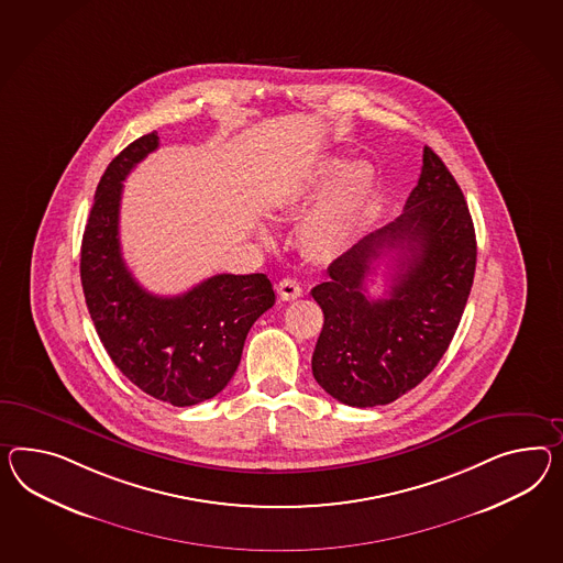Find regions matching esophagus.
I'll return each mask as SVG.
<instances>
[{
  "instance_id": "34e87169",
  "label": "esophagus",
  "mask_w": 563,
  "mask_h": 563,
  "mask_svg": "<svg viewBox=\"0 0 563 563\" xmlns=\"http://www.w3.org/2000/svg\"><path fill=\"white\" fill-rule=\"evenodd\" d=\"M277 294L282 300H296L302 296V286L298 279L294 277H284L279 284H277Z\"/></svg>"
}]
</instances>
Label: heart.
<instances>
[{"instance_id": "obj_1", "label": "heart", "mask_w": 563, "mask_h": 563, "mask_svg": "<svg viewBox=\"0 0 563 563\" xmlns=\"http://www.w3.org/2000/svg\"><path fill=\"white\" fill-rule=\"evenodd\" d=\"M320 192L323 196L303 217L300 241L314 260H334L360 239L374 203L375 169L367 161L351 165L343 157L318 161L291 189L288 206L291 210H303Z\"/></svg>"}]
</instances>
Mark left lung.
I'll return each mask as SVG.
<instances>
[{
    "mask_svg": "<svg viewBox=\"0 0 563 563\" xmlns=\"http://www.w3.org/2000/svg\"><path fill=\"white\" fill-rule=\"evenodd\" d=\"M391 250L389 296L369 299L366 277ZM389 255V254H388ZM390 256V255H389ZM476 231L455 177L424 146L404 212L367 234L312 288L324 324L312 374L346 406L398 400L433 372L460 327L476 274Z\"/></svg>",
    "mask_w": 563,
    "mask_h": 563,
    "instance_id": "1",
    "label": "left lung"
}]
</instances>
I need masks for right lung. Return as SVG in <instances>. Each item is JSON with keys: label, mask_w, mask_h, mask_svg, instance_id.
Instances as JSON below:
<instances>
[{"label": "right lung", "mask_w": 563, "mask_h": 563, "mask_svg": "<svg viewBox=\"0 0 563 563\" xmlns=\"http://www.w3.org/2000/svg\"><path fill=\"white\" fill-rule=\"evenodd\" d=\"M157 146V132L136 139L101 175L81 243V286L115 367L157 400L194 406L227 388L246 332L275 294L265 274L212 275L169 298L132 277L118 236L122 181Z\"/></svg>", "instance_id": "right-lung-1"}]
</instances>
